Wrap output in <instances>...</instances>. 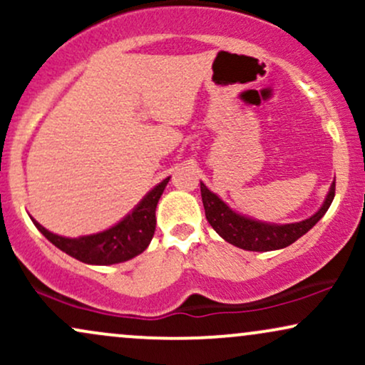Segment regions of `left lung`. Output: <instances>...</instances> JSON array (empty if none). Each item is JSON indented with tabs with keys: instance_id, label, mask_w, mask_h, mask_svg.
I'll list each match as a JSON object with an SVG mask.
<instances>
[{
	"instance_id": "1",
	"label": "left lung",
	"mask_w": 365,
	"mask_h": 365,
	"mask_svg": "<svg viewBox=\"0 0 365 365\" xmlns=\"http://www.w3.org/2000/svg\"><path fill=\"white\" fill-rule=\"evenodd\" d=\"M200 195H202L204 211H206L209 225L215 228L217 235L238 249L252 250V252H269V250L284 249V247L292 245L326 215L334 199V182L331 183L329 192L326 194L324 202L317 209V212H314L311 217L304 221L287 225L266 223V221L254 220V217L233 211L202 182H200Z\"/></svg>"
}]
</instances>
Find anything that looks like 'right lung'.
<instances>
[{
  "mask_svg": "<svg viewBox=\"0 0 365 365\" xmlns=\"http://www.w3.org/2000/svg\"><path fill=\"white\" fill-rule=\"evenodd\" d=\"M170 177L158 183L153 190L144 195V199L128 212L123 220L111 228L94 235H83L78 238L61 237L46 230L43 225L31 217L32 223L54 247L72 255L77 261L94 266H110L133 259L148 249L156 230V207L159 197L168 185Z\"/></svg>",
  "mask_w": 365,
  "mask_h": 365,
  "instance_id": "1",
  "label": "right lung"
}]
</instances>
